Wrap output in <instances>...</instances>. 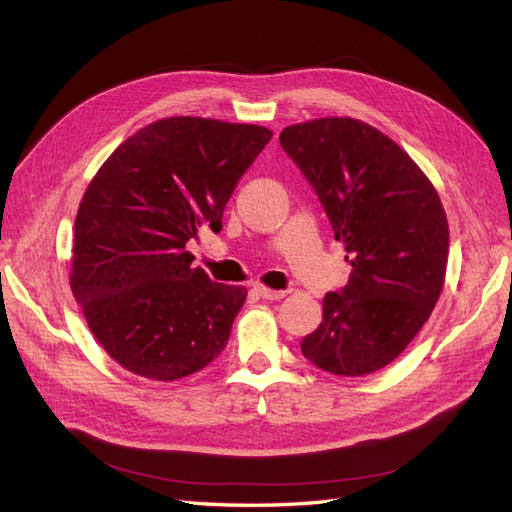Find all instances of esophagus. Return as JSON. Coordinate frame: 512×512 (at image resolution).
<instances>
[{
	"instance_id": "esophagus-1",
	"label": "esophagus",
	"mask_w": 512,
	"mask_h": 512,
	"mask_svg": "<svg viewBox=\"0 0 512 512\" xmlns=\"http://www.w3.org/2000/svg\"><path fill=\"white\" fill-rule=\"evenodd\" d=\"M253 290H255L257 296L266 298V300H281L285 296L283 290H270V287H266V285H255Z\"/></svg>"
}]
</instances>
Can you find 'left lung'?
<instances>
[{
    "instance_id": "left-lung-1",
    "label": "left lung",
    "mask_w": 512,
    "mask_h": 512,
    "mask_svg": "<svg viewBox=\"0 0 512 512\" xmlns=\"http://www.w3.org/2000/svg\"><path fill=\"white\" fill-rule=\"evenodd\" d=\"M279 142L311 183L352 272L324 296L300 350L316 368L363 376L385 368L430 318L450 231L437 190L383 131L357 119L290 125Z\"/></svg>"
}]
</instances>
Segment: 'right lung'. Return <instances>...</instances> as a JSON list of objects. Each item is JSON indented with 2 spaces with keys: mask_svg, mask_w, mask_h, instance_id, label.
Listing matches in <instances>:
<instances>
[{
  "mask_svg": "<svg viewBox=\"0 0 512 512\" xmlns=\"http://www.w3.org/2000/svg\"><path fill=\"white\" fill-rule=\"evenodd\" d=\"M272 131L170 116L136 131L84 192L71 290L108 355L153 381H177L225 350L246 287L192 266L190 240L222 212Z\"/></svg>",
  "mask_w": 512,
  "mask_h": 512,
  "instance_id": "right-lung-1",
  "label": "right lung"
}]
</instances>
